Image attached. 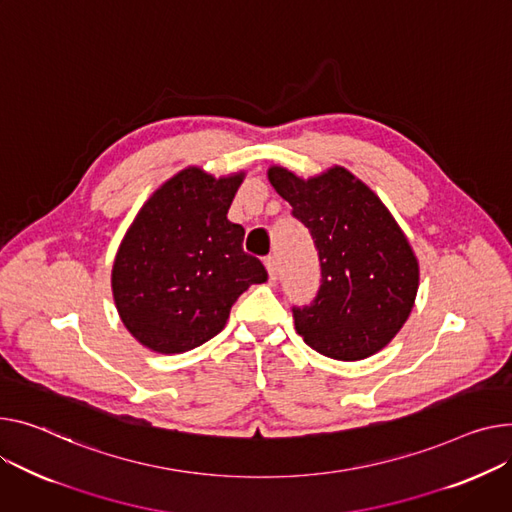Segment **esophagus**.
<instances>
[{"label": "esophagus", "instance_id": "esophagus-1", "mask_svg": "<svg viewBox=\"0 0 512 512\" xmlns=\"http://www.w3.org/2000/svg\"><path fill=\"white\" fill-rule=\"evenodd\" d=\"M263 263H265V267H267L269 280H271V282H276V278H278V269H280L278 257H276V255H267V257L263 259Z\"/></svg>", "mask_w": 512, "mask_h": 512}]
</instances>
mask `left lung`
Instances as JSON below:
<instances>
[{"label": "left lung", "mask_w": 512, "mask_h": 512, "mask_svg": "<svg viewBox=\"0 0 512 512\" xmlns=\"http://www.w3.org/2000/svg\"><path fill=\"white\" fill-rule=\"evenodd\" d=\"M267 177L319 253L315 300L292 306L304 344L346 362L383 350L410 317L420 282L418 259L383 201L342 166L309 181L271 166Z\"/></svg>", "instance_id": "obj_1"}]
</instances>
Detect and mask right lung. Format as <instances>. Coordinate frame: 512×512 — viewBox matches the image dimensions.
<instances>
[{"mask_svg":"<svg viewBox=\"0 0 512 512\" xmlns=\"http://www.w3.org/2000/svg\"><path fill=\"white\" fill-rule=\"evenodd\" d=\"M243 173L214 179L185 168L166 181L129 226L113 265L121 321L146 348L181 354L218 335L232 304L267 280L245 253V228L226 214Z\"/></svg>","mask_w":512,"mask_h":512,"instance_id":"1","label":"right lung"}]
</instances>
